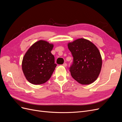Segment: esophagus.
I'll use <instances>...</instances> for the list:
<instances>
[{
    "label": "esophagus",
    "mask_w": 122,
    "mask_h": 122,
    "mask_svg": "<svg viewBox=\"0 0 122 122\" xmlns=\"http://www.w3.org/2000/svg\"><path fill=\"white\" fill-rule=\"evenodd\" d=\"M62 66H63L65 67H66L67 66V64L66 63H64V64H63V65H62Z\"/></svg>",
    "instance_id": "1"
}]
</instances>
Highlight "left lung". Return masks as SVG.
Returning <instances> with one entry per match:
<instances>
[{"label": "left lung", "mask_w": 122, "mask_h": 122, "mask_svg": "<svg viewBox=\"0 0 122 122\" xmlns=\"http://www.w3.org/2000/svg\"><path fill=\"white\" fill-rule=\"evenodd\" d=\"M68 47L73 57L70 67L72 77L81 84H90L100 73L102 61L97 47L90 41L78 39L69 43Z\"/></svg>", "instance_id": "obj_1"}]
</instances>
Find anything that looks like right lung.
<instances>
[{
    "instance_id": "add662e5",
    "label": "right lung",
    "mask_w": 122,
    "mask_h": 122,
    "mask_svg": "<svg viewBox=\"0 0 122 122\" xmlns=\"http://www.w3.org/2000/svg\"><path fill=\"white\" fill-rule=\"evenodd\" d=\"M53 45L40 40L29 48L23 57L22 68L26 78L33 84L45 83L52 75L57 65L51 53Z\"/></svg>"
}]
</instances>
